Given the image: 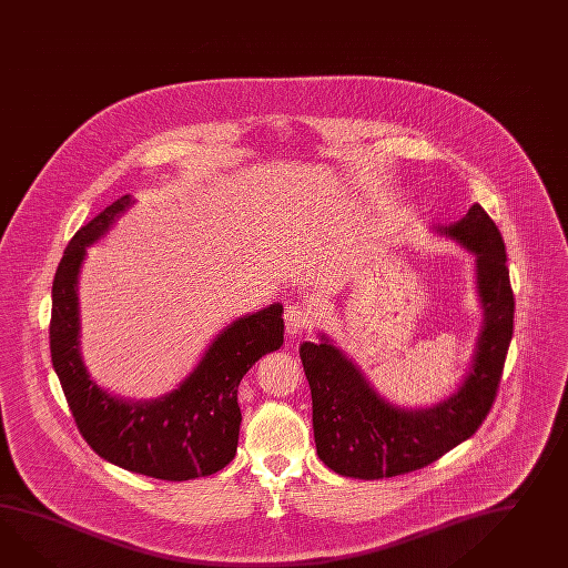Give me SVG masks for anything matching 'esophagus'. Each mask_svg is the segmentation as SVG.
I'll use <instances>...</instances> for the list:
<instances>
[{"mask_svg": "<svg viewBox=\"0 0 568 568\" xmlns=\"http://www.w3.org/2000/svg\"><path fill=\"white\" fill-rule=\"evenodd\" d=\"M283 318H285V331H287V334L295 336V334L304 333L305 328L312 324L314 312H312V307H307V305L291 304L290 307L285 310Z\"/></svg>", "mask_w": 568, "mask_h": 568, "instance_id": "obj_1", "label": "esophagus"}]
</instances>
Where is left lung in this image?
I'll return each instance as SVG.
<instances>
[{"label":"left lung","instance_id":"8db88e82","mask_svg":"<svg viewBox=\"0 0 568 568\" xmlns=\"http://www.w3.org/2000/svg\"><path fill=\"white\" fill-rule=\"evenodd\" d=\"M437 232L474 254L485 314L470 369L454 394L429 408H400L382 398L328 336L300 348L318 457L341 476L377 480L429 466L470 439L497 396L515 314L503 235L478 203Z\"/></svg>","mask_w":568,"mask_h":568}]
</instances>
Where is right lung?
Masks as SVG:
<instances>
[{
  "instance_id": "obj_1",
  "label": "right lung",
  "mask_w": 568,
  "mask_h": 568,
  "mask_svg": "<svg viewBox=\"0 0 568 568\" xmlns=\"http://www.w3.org/2000/svg\"><path fill=\"white\" fill-rule=\"evenodd\" d=\"M131 194L116 199L71 237L57 266L51 361L85 443L119 468L160 480H191L225 468L235 456L242 413L237 386L250 367L283 345V305L271 304L225 326L181 386L155 400H123L98 386L80 355L78 275L85 248L109 234Z\"/></svg>"
}]
</instances>
